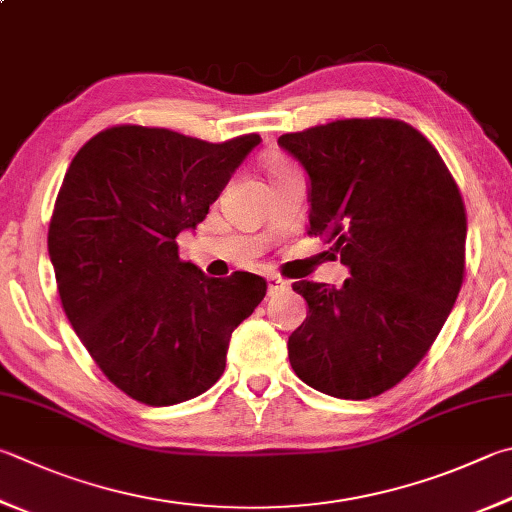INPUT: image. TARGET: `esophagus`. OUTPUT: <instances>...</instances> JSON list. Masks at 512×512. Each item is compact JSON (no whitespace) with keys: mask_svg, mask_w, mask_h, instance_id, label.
Here are the masks:
<instances>
[{"mask_svg":"<svg viewBox=\"0 0 512 512\" xmlns=\"http://www.w3.org/2000/svg\"><path fill=\"white\" fill-rule=\"evenodd\" d=\"M268 295H277V293H284V291H288V288H291V284H288L286 280H280V277H268Z\"/></svg>","mask_w":512,"mask_h":512,"instance_id":"1","label":"esophagus"}]
</instances>
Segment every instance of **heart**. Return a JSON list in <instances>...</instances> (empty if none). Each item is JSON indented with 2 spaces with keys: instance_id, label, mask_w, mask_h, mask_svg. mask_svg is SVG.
Returning a JSON list of instances; mask_svg holds the SVG:
<instances>
[{
  "instance_id": "1",
  "label": "heart",
  "mask_w": 512,
  "mask_h": 512,
  "mask_svg": "<svg viewBox=\"0 0 512 512\" xmlns=\"http://www.w3.org/2000/svg\"><path fill=\"white\" fill-rule=\"evenodd\" d=\"M275 170H280V167H275Z\"/></svg>"
}]
</instances>
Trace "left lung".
Wrapping results in <instances>:
<instances>
[{"label":"left lung","mask_w":512,"mask_h":512,"mask_svg":"<svg viewBox=\"0 0 512 512\" xmlns=\"http://www.w3.org/2000/svg\"><path fill=\"white\" fill-rule=\"evenodd\" d=\"M309 174V235L351 277L300 280L309 313L288 338L306 385L365 401L410 374L439 336L466 273V208L439 152L394 118H349L277 138Z\"/></svg>","instance_id":"8db88e82"}]
</instances>
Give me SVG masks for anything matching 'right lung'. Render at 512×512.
Here are the masks:
<instances>
[{
	"mask_svg": "<svg viewBox=\"0 0 512 512\" xmlns=\"http://www.w3.org/2000/svg\"><path fill=\"white\" fill-rule=\"evenodd\" d=\"M257 134L206 143L118 125L73 156L49 255L62 309L111 383L145 405L190 401L226 369L232 331L264 300L253 273L208 277L176 237L206 219Z\"/></svg>",
	"mask_w": 512,
	"mask_h": 512,
	"instance_id": "add662e5",
	"label": "right lung"
}]
</instances>
